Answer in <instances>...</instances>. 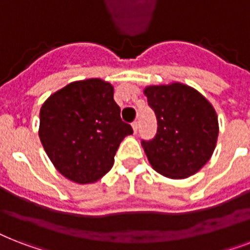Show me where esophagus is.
Returning <instances> with one entry per match:
<instances>
[{
	"label": "esophagus",
	"instance_id": "1",
	"mask_svg": "<svg viewBox=\"0 0 250 250\" xmlns=\"http://www.w3.org/2000/svg\"><path fill=\"white\" fill-rule=\"evenodd\" d=\"M137 128H139V122L137 121H135L132 123V129H133V132L136 133L137 132Z\"/></svg>",
	"mask_w": 250,
	"mask_h": 250
}]
</instances>
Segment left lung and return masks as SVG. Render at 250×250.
Instances as JSON below:
<instances>
[{
    "mask_svg": "<svg viewBox=\"0 0 250 250\" xmlns=\"http://www.w3.org/2000/svg\"><path fill=\"white\" fill-rule=\"evenodd\" d=\"M157 117L156 137L141 141L150 166L171 179L201 170L217 145L218 115L209 100L187 84L172 82L144 88Z\"/></svg>",
    "mask_w": 250,
    "mask_h": 250,
    "instance_id": "obj_1",
    "label": "left lung"
}]
</instances>
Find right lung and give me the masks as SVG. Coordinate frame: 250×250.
Segmentation results:
<instances>
[{"label": "right lung", "instance_id": "obj_1", "mask_svg": "<svg viewBox=\"0 0 250 250\" xmlns=\"http://www.w3.org/2000/svg\"><path fill=\"white\" fill-rule=\"evenodd\" d=\"M127 135H132V127L122 122L113 84L98 78L67 84L40 109L39 136L49 160L79 184L97 182L109 172Z\"/></svg>", "mask_w": 250, "mask_h": 250}]
</instances>
